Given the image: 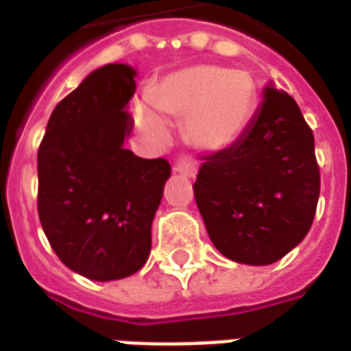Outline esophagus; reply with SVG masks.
Returning <instances> with one entry per match:
<instances>
[{"mask_svg":"<svg viewBox=\"0 0 351 351\" xmlns=\"http://www.w3.org/2000/svg\"><path fill=\"white\" fill-rule=\"evenodd\" d=\"M173 173L188 176V178H195V175H197V161L190 160V158H182V160H178L175 163Z\"/></svg>","mask_w":351,"mask_h":351,"instance_id":"34e87169","label":"esophagus"}]
</instances>
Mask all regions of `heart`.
Wrapping results in <instances>:
<instances>
[{
	"label": "heart",
	"instance_id": "obj_1",
	"mask_svg": "<svg viewBox=\"0 0 351 351\" xmlns=\"http://www.w3.org/2000/svg\"><path fill=\"white\" fill-rule=\"evenodd\" d=\"M258 84L250 73L199 64L167 75L152 88L150 99H137L131 114L150 143H165L171 133L163 112L184 118V135L197 150L226 152L241 141L258 110Z\"/></svg>",
	"mask_w": 351,
	"mask_h": 351
}]
</instances>
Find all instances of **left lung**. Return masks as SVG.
I'll list each match as a JSON object with an SVG mask.
<instances>
[{"label": "left lung", "instance_id": "8db88e82", "mask_svg": "<svg viewBox=\"0 0 351 351\" xmlns=\"http://www.w3.org/2000/svg\"><path fill=\"white\" fill-rule=\"evenodd\" d=\"M193 193L210 241L231 261L271 265L293 250L319 197L314 135L293 97L269 82L246 135L206 156Z\"/></svg>", "mask_w": 351, "mask_h": 351}]
</instances>
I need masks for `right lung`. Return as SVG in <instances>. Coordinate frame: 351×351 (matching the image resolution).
Instances as JSON below:
<instances>
[{"instance_id": "obj_1", "label": "right lung", "mask_w": 351, "mask_h": 351, "mask_svg": "<svg viewBox=\"0 0 351 351\" xmlns=\"http://www.w3.org/2000/svg\"><path fill=\"white\" fill-rule=\"evenodd\" d=\"M137 71L107 64L52 110L37 154L39 220L52 250L84 278L131 276L152 248L169 161L125 148Z\"/></svg>"}]
</instances>
